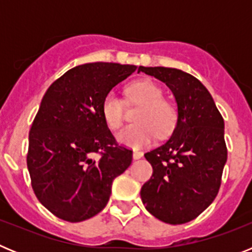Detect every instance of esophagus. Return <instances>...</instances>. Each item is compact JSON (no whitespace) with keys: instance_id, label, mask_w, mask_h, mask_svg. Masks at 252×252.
Listing matches in <instances>:
<instances>
[{"instance_id":"esophagus-1","label":"esophagus","mask_w":252,"mask_h":252,"mask_svg":"<svg viewBox=\"0 0 252 252\" xmlns=\"http://www.w3.org/2000/svg\"><path fill=\"white\" fill-rule=\"evenodd\" d=\"M142 155H144V154H142L141 151L135 150V151H133V154H132V158H133V159H135V160H137V159H141Z\"/></svg>"}]
</instances>
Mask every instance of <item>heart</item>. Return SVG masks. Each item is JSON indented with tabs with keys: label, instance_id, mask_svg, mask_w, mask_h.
<instances>
[{
	"label": "heart",
	"instance_id": "1",
	"mask_svg": "<svg viewBox=\"0 0 252 252\" xmlns=\"http://www.w3.org/2000/svg\"><path fill=\"white\" fill-rule=\"evenodd\" d=\"M128 98L141 103L135 120L137 124L128 125L117 133V141L131 149L149 145L158 132L168 135L177 122L174 106L162 98V91L157 83L149 79L133 82L127 87ZM102 116L111 130H117L124 122V102L116 92H108L102 102Z\"/></svg>",
	"mask_w": 252,
	"mask_h": 252
}]
</instances>
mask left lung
Segmentation results:
<instances>
[{"mask_svg": "<svg viewBox=\"0 0 252 252\" xmlns=\"http://www.w3.org/2000/svg\"><path fill=\"white\" fill-rule=\"evenodd\" d=\"M170 88L178 106L171 136L145 154L153 175L141 188V199L160 221H192L215 201L227 161L224 122L212 95L197 78L175 68L140 66Z\"/></svg>", "mask_w": 252, "mask_h": 252, "instance_id": "8db88e82", "label": "left lung"}]
</instances>
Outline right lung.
<instances>
[{
	"label": "right lung",
	"instance_id": "1",
	"mask_svg": "<svg viewBox=\"0 0 252 252\" xmlns=\"http://www.w3.org/2000/svg\"><path fill=\"white\" fill-rule=\"evenodd\" d=\"M135 65L88 63L48 88L29 132L28 169L39 202L58 218L81 222L106 207L116 177L132 161L102 116L106 94Z\"/></svg>",
	"mask_w": 252,
	"mask_h": 252
}]
</instances>
